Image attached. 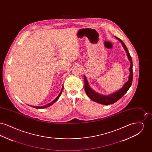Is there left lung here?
<instances>
[{
	"instance_id": "obj_1",
	"label": "left lung",
	"mask_w": 152,
	"mask_h": 152,
	"mask_svg": "<svg viewBox=\"0 0 152 152\" xmlns=\"http://www.w3.org/2000/svg\"><path fill=\"white\" fill-rule=\"evenodd\" d=\"M116 38L122 44L123 47L126 51V52L127 53V56L128 57V59L129 60V61H130V68H129L130 75L129 76L128 81L124 85V86L120 89H119L116 92H115L112 94H109L108 96H104V95L97 94V93L95 92L94 90H92L88 84L86 77L84 76V83H85L84 89H85V91L87 94V96L93 101L100 103L101 104H103V105L112 104L116 102V101H118V100H120L123 96L127 92L128 89L130 88L132 83V80H133V69H132L133 63H132V59L130 56V53L128 51V48H126V45H125V44L123 43V41L120 39H119L117 37H116Z\"/></svg>"
}]
</instances>
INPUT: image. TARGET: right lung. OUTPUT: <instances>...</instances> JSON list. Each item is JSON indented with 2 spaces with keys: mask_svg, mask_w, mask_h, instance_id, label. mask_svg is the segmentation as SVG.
<instances>
[{
  "mask_svg": "<svg viewBox=\"0 0 152 152\" xmlns=\"http://www.w3.org/2000/svg\"><path fill=\"white\" fill-rule=\"evenodd\" d=\"M63 86L62 87V88H61V91H60V94H58V97L53 100V101H52L50 103H49V104H47V105H44V106H31V107H33V108H37V109H43V108H47V107H50V106H51L52 105V104H53L56 101H57L58 100V99H59V97L60 96V95L61 94H62V92H63Z\"/></svg>",
  "mask_w": 152,
  "mask_h": 152,
  "instance_id": "obj_1",
  "label": "right lung"
}]
</instances>
